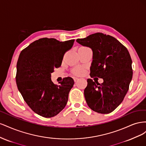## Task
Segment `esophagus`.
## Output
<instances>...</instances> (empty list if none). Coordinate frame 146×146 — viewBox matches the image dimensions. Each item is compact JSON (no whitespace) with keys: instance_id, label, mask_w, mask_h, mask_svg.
I'll list each match as a JSON object with an SVG mask.
<instances>
[{"instance_id":"34e87169","label":"esophagus","mask_w":146,"mask_h":146,"mask_svg":"<svg viewBox=\"0 0 146 146\" xmlns=\"http://www.w3.org/2000/svg\"><path fill=\"white\" fill-rule=\"evenodd\" d=\"M73 78H74V80L75 82H76V81L78 80V77H74Z\"/></svg>"}]
</instances>
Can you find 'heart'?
Segmentation results:
<instances>
[{
	"label": "heart",
	"instance_id": "heart-1",
	"mask_svg": "<svg viewBox=\"0 0 146 146\" xmlns=\"http://www.w3.org/2000/svg\"><path fill=\"white\" fill-rule=\"evenodd\" d=\"M83 72V69L82 68H76L72 70V73L74 74L79 75Z\"/></svg>",
	"mask_w": 146,
	"mask_h": 146
}]
</instances>
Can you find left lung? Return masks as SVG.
I'll return each mask as SVG.
<instances>
[{"mask_svg": "<svg viewBox=\"0 0 146 146\" xmlns=\"http://www.w3.org/2000/svg\"><path fill=\"white\" fill-rule=\"evenodd\" d=\"M77 42L93 52L90 76L103 78L99 83L91 78L84 91L86 103L93 111L111 113L121 104L133 76L131 58L127 48L110 35L96 33Z\"/></svg>", "mask_w": 146, "mask_h": 146, "instance_id": "8db88e82", "label": "left lung"}]
</instances>
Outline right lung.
Wrapping results in <instances>:
<instances>
[{
    "mask_svg": "<svg viewBox=\"0 0 146 146\" xmlns=\"http://www.w3.org/2000/svg\"><path fill=\"white\" fill-rule=\"evenodd\" d=\"M74 41L41 38L19 55L16 76L17 88L29 107L42 117L57 115L67 104L74 84L73 78L65 77L56 85L51 80V73L60 67L64 55L72 48Z\"/></svg>",
    "mask_w": 146,
    "mask_h": 146,
    "instance_id": "1",
    "label": "right lung"
}]
</instances>
